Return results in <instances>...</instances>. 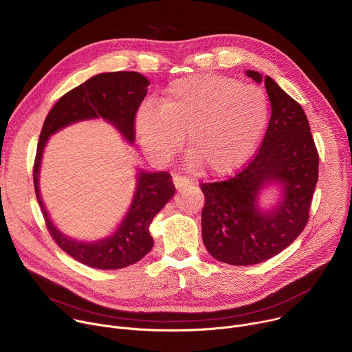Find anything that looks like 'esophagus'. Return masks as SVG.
Segmentation results:
<instances>
[{
    "instance_id": "esophagus-1",
    "label": "esophagus",
    "mask_w": 352,
    "mask_h": 352,
    "mask_svg": "<svg viewBox=\"0 0 352 352\" xmlns=\"http://www.w3.org/2000/svg\"><path fill=\"white\" fill-rule=\"evenodd\" d=\"M173 182H174V186H175L178 190H182V189H185L186 186L190 185V181H189L188 178L179 177V175H174Z\"/></svg>"
}]
</instances>
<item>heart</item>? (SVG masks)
Wrapping results in <instances>:
<instances>
[{
  "instance_id": "obj_1",
  "label": "heart",
  "mask_w": 352,
  "mask_h": 352,
  "mask_svg": "<svg viewBox=\"0 0 352 352\" xmlns=\"http://www.w3.org/2000/svg\"><path fill=\"white\" fill-rule=\"evenodd\" d=\"M269 121L265 91L216 75L177 79L164 90L160 106L144 104L136 116L140 143L153 157L181 148L206 175L224 177L254 156Z\"/></svg>"
}]
</instances>
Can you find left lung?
<instances>
[{
    "label": "left lung",
    "mask_w": 352,
    "mask_h": 352,
    "mask_svg": "<svg viewBox=\"0 0 352 352\" xmlns=\"http://www.w3.org/2000/svg\"><path fill=\"white\" fill-rule=\"evenodd\" d=\"M265 83L272 117L255 159L230 179L202 184V236L208 252L234 266L262 263L304 231L318 182L319 156L302 107L270 76L246 71ZM270 186L278 202L262 208Z\"/></svg>",
    "instance_id": "left-lung-1"
}]
</instances>
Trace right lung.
I'll return each mask as SVG.
<instances>
[{
    "instance_id": "right-lung-1",
    "label": "right lung",
    "mask_w": 352,
    "mask_h": 352,
    "mask_svg": "<svg viewBox=\"0 0 352 352\" xmlns=\"http://www.w3.org/2000/svg\"><path fill=\"white\" fill-rule=\"evenodd\" d=\"M150 82L138 72L98 74L64 94L45 117L38 138L33 181L36 197L47 228L58 246L78 262L102 270L131 266L144 258L153 248L148 226L170 202L175 188L166 171L138 170L136 186L126 214L113 234L97 241H78L63 234L44 206L40 193V168L50 136L63 128L87 120L102 118L111 124L132 144L135 140V116L147 93Z\"/></svg>"
}]
</instances>
